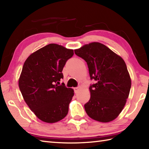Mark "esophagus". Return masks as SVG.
Here are the masks:
<instances>
[{
	"label": "esophagus",
	"instance_id": "1",
	"mask_svg": "<svg viewBox=\"0 0 149 149\" xmlns=\"http://www.w3.org/2000/svg\"><path fill=\"white\" fill-rule=\"evenodd\" d=\"M80 88H81V87H80V86H79V87H75V88H74V91H75V93H77V91L80 90Z\"/></svg>",
	"mask_w": 149,
	"mask_h": 149
}]
</instances>
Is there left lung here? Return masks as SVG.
I'll return each instance as SVG.
<instances>
[{"label": "left lung", "mask_w": 149, "mask_h": 149, "mask_svg": "<svg viewBox=\"0 0 149 149\" xmlns=\"http://www.w3.org/2000/svg\"><path fill=\"white\" fill-rule=\"evenodd\" d=\"M75 54L87 63L91 79L90 99L84 109L91 118L109 122L116 118L124 107L131 86V79L121 57L99 42L75 49Z\"/></svg>", "instance_id": "1"}]
</instances>
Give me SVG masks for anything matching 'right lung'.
Masks as SVG:
<instances>
[{
	"label": "right lung",
	"instance_id": "add662e5",
	"mask_svg": "<svg viewBox=\"0 0 149 149\" xmlns=\"http://www.w3.org/2000/svg\"><path fill=\"white\" fill-rule=\"evenodd\" d=\"M73 55L74 50L50 43L31 54L24 63L19 88L30 109L44 122L56 123L67 115L74 91L64 83L57 84Z\"/></svg>",
	"mask_w": 149,
	"mask_h": 149
}]
</instances>
